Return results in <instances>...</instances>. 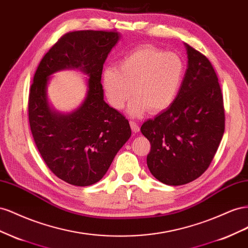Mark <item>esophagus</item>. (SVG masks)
Masks as SVG:
<instances>
[{"label":"esophagus","instance_id":"1","mask_svg":"<svg viewBox=\"0 0 248 248\" xmlns=\"http://www.w3.org/2000/svg\"><path fill=\"white\" fill-rule=\"evenodd\" d=\"M130 125H131V129L134 133H138L140 131L139 125L135 122H130Z\"/></svg>","mask_w":248,"mask_h":248}]
</instances>
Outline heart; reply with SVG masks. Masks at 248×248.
Segmentation results:
<instances>
[{"label": "heart", "instance_id": "obj_1", "mask_svg": "<svg viewBox=\"0 0 248 248\" xmlns=\"http://www.w3.org/2000/svg\"><path fill=\"white\" fill-rule=\"evenodd\" d=\"M185 62L178 54L142 46L124 55L118 69L105 67L102 86L109 105L122 110L132 93L128 113L140 117L151 110L159 113L174 103L185 77Z\"/></svg>", "mask_w": 248, "mask_h": 248}]
</instances>
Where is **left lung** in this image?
Wrapping results in <instances>:
<instances>
[{"label": "left lung", "instance_id": "8db88e82", "mask_svg": "<svg viewBox=\"0 0 248 248\" xmlns=\"http://www.w3.org/2000/svg\"><path fill=\"white\" fill-rule=\"evenodd\" d=\"M184 46L188 61L178 97L140 129L151 142L148 169L169 186L200 178L213 160L224 133L223 98L215 70L206 56Z\"/></svg>", "mask_w": 248, "mask_h": 248}]
</instances>
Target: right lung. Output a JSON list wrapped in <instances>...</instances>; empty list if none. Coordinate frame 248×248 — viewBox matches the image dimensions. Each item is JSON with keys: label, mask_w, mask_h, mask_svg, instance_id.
I'll return each instance as SVG.
<instances>
[{"label": "right lung", "mask_w": 248, "mask_h": 248, "mask_svg": "<svg viewBox=\"0 0 248 248\" xmlns=\"http://www.w3.org/2000/svg\"><path fill=\"white\" fill-rule=\"evenodd\" d=\"M120 37L119 32H69L45 55L35 73L29 95L32 135L47 167L70 185L100 181L131 137L129 120L104 101L101 83L104 63ZM64 69H79L89 78L87 96L66 113L56 110L47 96L51 76Z\"/></svg>", "instance_id": "1"}]
</instances>
